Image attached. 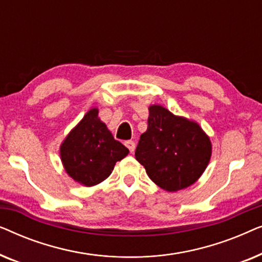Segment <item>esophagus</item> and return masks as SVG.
Listing matches in <instances>:
<instances>
[{
    "instance_id": "34e87169",
    "label": "esophagus",
    "mask_w": 262,
    "mask_h": 262,
    "mask_svg": "<svg viewBox=\"0 0 262 262\" xmlns=\"http://www.w3.org/2000/svg\"><path fill=\"white\" fill-rule=\"evenodd\" d=\"M125 146H126V148H127L128 150H130V152H134V151H135V148H136L135 142L126 141V142H125Z\"/></svg>"
}]
</instances>
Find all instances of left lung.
<instances>
[{"label":"left lung","instance_id":"1","mask_svg":"<svg viewBox=\"0 0 262 262\" xmlns=\"http://www.w3.org/2000/svg\"><path fill=\"white\" fill-rule=\"evenodd\" d=\"M211 154L210 137L196 121L161 105L149 106L148 128L135 156L159 187L167 192L189 187L205 171Z\"/></svg>","mask_w":262,"mask_h":262}]
</instances>
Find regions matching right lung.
<instances>
[{
	"instance_id": "1",
	"label": "right lung",
	"mask_w": 262,
	"mask_h": 262,
	"mask_svg": "<svg viewBox=\"0 0 262 262\" xmlns=\"http://www.w3.org/2000/svg\"><path fill=\"white\" fill-rule=\"evenodd\" d=\"M59 154L67 174L80 185L92 187L110 177L128 149L114 139L94 107L64 138Z\"/></svg>"
}]
</instances>
